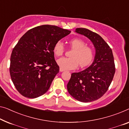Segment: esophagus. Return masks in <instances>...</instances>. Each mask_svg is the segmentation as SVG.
Wrapping results in <instances>:
<instances>
[{
  "label": "esophagus",
  "instance_id": "obj_1",
  "mask_svg": "<svg viewBox=\"0 0 129 129\" xmlns=\"http://www.w3.org/2000/svg\"><path fill=\"white\" fill-rule=\"evenodd\" d=\"M65 71V70H63L62 68H59V72H63V71Z\"/></svg>",
  "mask_w": 129,
  "mask_h": 129
}]
</instances>
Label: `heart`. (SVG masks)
Here are the masks:
<instances>
[{"mask_svg":"<svg viewBox=\"0 0 129 129\" xmlns=\"http://www.w3.org/2000/svg\"><path fill=\"white\" fill-rule=\"evenodd\" d=\"M69 45L73 50L70 58L62 57L57 61V64L63 70H73L78 67H86L90 64L94 58V53L93 49L86 46V42L79 38L70 40ZM64 51V46L61 41L57 42L54 46L53 52L56 56H61Z\"/></svg>","mask_w":129,"mask_h":129,"instance_id":"b5f03b06","label":"heart"}]
</instances>
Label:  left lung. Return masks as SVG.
<instances>
[{"instance_id":"8db88e82","label":"left lung","mask_w":129,"mask_h":129,"mask_svg":"<svg viewBox=\"0 0 129 129\" xmlns=\"http://www.w3.org/2000/svg\"><path fill=\"white\" fill-rule=\"evenodd\" d=\"M75 32L91 40L95 54L90 67L72 74L67 89L75 99L89 103L101 98L110 86L115 72L114 56L110 47L99 34L86 28H76Z\"/></svg>"}]
</instances>
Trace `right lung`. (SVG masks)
<instances>
[{
	"mask_svg": "<svg viewBox=\"0 0 129 129\" xmlns=\"http://www.w3.org/2000/svg\"><path fill=\"white\" fill-rule=\"evenodd\" d=\"M70 33L57 26L43 25L30 29L20 38L11 53L10 73L21 94L35 99L48 91L59 70L54 46Z\"/></svg>",
	"mask_w": 129,
	"mask_h": 129,
	"instance_id": "right-lung-1",
	"label": "right lung"
}]
</instances>
